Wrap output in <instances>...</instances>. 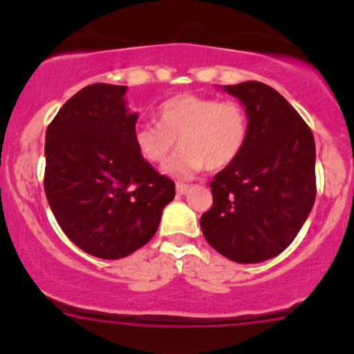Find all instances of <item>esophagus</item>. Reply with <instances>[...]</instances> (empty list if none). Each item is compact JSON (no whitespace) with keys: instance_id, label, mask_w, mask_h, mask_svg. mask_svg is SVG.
<instances>
[{"instance_id":"34e87169","label":"esophagus","mask_w":354,"mask_h":354,"mask_svg":"<svg viewBox=\"0 0 354 354\" xmlns=\"http://www.w3.org/2000/svg\"><path fill=\"white\" fill-rule=\"evenodd\" d=\"M188 190H190V187H188V185L176 183V194H178V195H185Z\"/></svg>"}]
</instances>
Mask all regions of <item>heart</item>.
Instances as JSON below:
<instances>
[{
  "label": "heart",
  "mask_w": 354,
  "mask_h": 354,
  "mask_svg": "<svg viewBox=\"0 0 354 354\" xmlns=\"http://www.w3.org/2000/svg\"><path fill=\"white\" fill-rule=\"evenodd\" d=\"M248 137V116L240 102L219 101L195 94L167 99L157 109V124L135 128L137 151L151 164H162L174 149L180 151L166 164L164 173L192 178L203 167L219 171L243 151Z\"/></svg>",
  "instance_id": "heart-1"
}]
</instances>
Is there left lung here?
Instances as JSON below:
<instances>
[{"mask_svg":"<svg viewBox=\"0 0 354 354\" xmlns=\"http://www.w3.org/2000/svg\"><path fill=\"white\" fill-rule=\"evenodd\" d=\"M243 104L248 137L210 181L214 203L200 217L207 243L238 263L274 259L291 245L315 202V140L296 109L269 85H223Z\"/></svg>","mask_w":354,"mask_h":354,"instance_id":"obj_1","label":"left lung"}]
</instances>
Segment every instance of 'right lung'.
I'll return each mask as SVG.
<instances>
[{"mask_svg": "<svg viewBox=\"0 0 354 354\" xmlns=\"http://www.w3.org/2000/svg\"><path fill=\"white\" fill-rule=\"evenodd\" d=\"M128 87L92 84L46 131L44 192L59 227L92 257L116 260L152 240L174 183L137 151Z\"/></svg>", "mask_w": 354, "mask_h": 354, "instance_id": "right-lung-1", "label": "right lung"}]
</instances>
